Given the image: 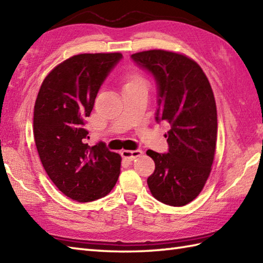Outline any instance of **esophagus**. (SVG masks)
Listing matches in <instances>:
<instances>
[{
    "label": "esophagus",
    "instance_id": "obj_1",
    "mask_svg": "<svg viewBox=\"0 0 263 263\" xmlns=\"http://www.w3.org/2000/svg\"><path fill=\"white\" fill-rule=\"evenodd\" d=\"M141 155H142V150H140V149L123 150V152H122L123 157H124L125 159H128V160H135L136 158L140 157Z\"/></svg>",
    "mask_w": 263,
    "mask_h": 263
}]
</instances>
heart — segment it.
<instances>
[{"label":"heart","mask_w":263,"mask_h":263,"mask_svg":"<svg viewBox=\"0 0 263 263\" xmlns=\"http://www.w3.org/2000/svg\"><path fill=\"white\" fill-rule=\"evenodd\" d=\"M130 82H144V81L142 79V77L135 74V76L131 77V79H130V81H128V83H130Z\"/></svg>","instance_id":"heart-1"}]
</instances>
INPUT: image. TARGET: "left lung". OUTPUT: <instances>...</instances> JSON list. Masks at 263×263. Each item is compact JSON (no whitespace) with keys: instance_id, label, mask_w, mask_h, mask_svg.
Here are the masks:
<instances>
[{"instance_id":"8db88e82","label":"left lung","mask_w":263,"mask_h":263,"mask_svg":"<svg viewBox=\"0 0 263 263\" xmlns=\"http://www.w3.org/2000/svg\"><path fill=\"white\" fill-rule=\"evenodd\" d=\"M157 85L156 121L166 122L168 153L148 150L155 172L147 183L154 198L173 206L191 202L211 172L217 141V108L208 78L185 55L163 49L131 55Z\"/></svg>"}]
</instances>
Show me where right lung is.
Returning <instances> with one entry per match:
<instances>
[{
    "instance_id": "obj_1",
    "label": "right lung",
    "mask_w": 263,
    "mask_h": 263,
    "mask_svg": "<svg viewBox=\"0 0 263 263\" xmlns=\"http://www.w3.org/2000/svg\"><path fill=\"white\" fill-rule=\"evenodd\" d=\"M121 53L74 55L43 81L33 109V137L44 170L61 192L79 202L107 195L117 182L121 156L104 142H86L87 117Z\"/></svg>"
}]
</instances>
